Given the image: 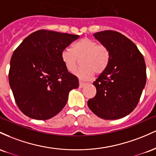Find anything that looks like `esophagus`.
Segmentation results:
<instances>
[{"label": "esophagus", "mask_w": 156, "mask_h": 156, "mask_svg": "<svg viewBox=\"0 0 156 156\" xmlns=\"http://www.w3.org/2000/svg\"><path fill=\"white\" fill-rule=\"evenodd\" d=\"M85 83H83V82L80 81V85H79L80 88H83V87H85Z\"/></svg>", "instance_id": "obj_1"}]
</instances>
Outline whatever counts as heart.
<instances>
[{
    "label": "heart",
    "mask_w": 156,
    "mask_h": 156,
    "mask_svg": "<svg viewBox=\"0 0 156 156\" xmlns=\"http://www.w3.org/2000/svg\"><path fill=\"white\" fill-rule=\"evenodd\" d=\"M61 59L70 72L77 68L79 59L82 67L75 74L82 80H89L96 74L105 71L111 60V53L108 47L98 44L95 40L84 37L73 43L72 50L65 48L61 52Z\"/></svg>",
    "instance_id": "obj_1"
}]
</instances>
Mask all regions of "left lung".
<instances>
[{"label":"left lung","mask_w":156,"mask_h":156,"mask_svg":"<svg viewBox=\"0 0 156 156\" xmlns=\"http://www.w3.org/2000/svg\"><path fill=\"white\" fill-rule=\"evenodd\" d=\"M94 36L108 47L111 60L94 82L97 94L87 101V106L99 118L119 119L130 114L139 103L147 80L144 57L136 45L119 32L102 31Z\"/></svg>","instance_id":"obj_1"}]
</instances>
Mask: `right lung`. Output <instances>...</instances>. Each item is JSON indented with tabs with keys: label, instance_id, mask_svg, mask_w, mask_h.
<instances>
[{
	"label": "right lung",
	"instance_id": "right-lung-1",
	"mask_svg": "<svg viewBox=\"0 0 156 156\" xmlns=\"http://www.w3.org/2000/svg\"><path fill=\"white\" fill-rule=\"evenodd\" d=\"M79 35L34 31L23 40L10 61L9 81L19 109L37 120L52 118L62 110L69 92L79 87L69 72L61 52Z\"/></svg>",
	"mask_w": 156,
	"mask_h": 156
}]
</instances>
